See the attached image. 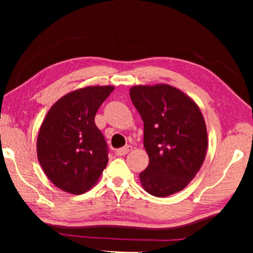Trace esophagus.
<instances>
[{
  "mask_svg": "<svg viewBox=\"0 0 253 253\" xmlns=\"http://www.w3.org/2000/svg\"><path fill=\"white\" fill-rule=\"evenodd\" d=\"M130 149H131L130 145H126V146L116 149V151H115V154H116L117 156H124V155H126V154L129 152Z\"/></svg>",
  "mask_w": 253,
  "mask_h": 253,
  "instance_id": "obj_1",
  "label": "esophagus"
}]
</instances>
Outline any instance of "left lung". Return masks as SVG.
I'll list each match as a JSON object with an SVG mask.
<instances>
[{
    "label": "left lung",
    "mask_w": 253,
    "mask_h": 253,
    "mask_svg": "<svg viewBox=\"0 0 253 253\" xmlns=\"http://www.w3.org/2000/svg\"><path fill=\"white\" fill-rule=\"evenodd\" d=\"M129 95L144 122V147L149 157L139 174L144 188L157 198L182 191L207 154L202 113L190 97L169 84L135 85Z\"/></svg>",
    "instance_id": "obj_1"
}]
</instances>
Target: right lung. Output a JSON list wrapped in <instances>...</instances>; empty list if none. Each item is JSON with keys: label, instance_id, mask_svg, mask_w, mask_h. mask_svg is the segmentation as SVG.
<instances>
[{"label": "right lung", "instance_id": "add662e5", "mask_svg": "<svg viewBox=\"0 0 253 253\" xmlns=\"http://www.w3.org/2000/svg\"><path fill=\"white\" fill-rule=\"evenodd\" d=\"M113 90L111 85L78 89L46 114L38 136V158L46 176L61 190L84 193L107 166L108 145L95 116Z\"/></svg>", "mask_w": 253, "mask_h": 253}]
</instances>
